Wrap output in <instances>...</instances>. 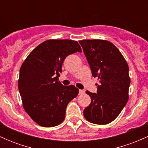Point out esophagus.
Here are the masks:
<instances>
[{"mask_svg":"<svg viewBox=\"0 0 148 148\" xmlns=\"http://www.w3.org/2000/svg\"><path fill=\"white\" fill-rule=\"evenodd\" d=\"M84 92H85V91L84 90H79V95L84 94Z\"/></svg>","mask_w":148,"mask_h":148,"instance_id":"obj_1","label":"esophagus"}]
</instances>
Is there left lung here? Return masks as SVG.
<instances>
[{
  "label": "left lung",
  "instance_id": "obj_1",
  "mask_svg": "<svg viewBox=\"0 0 148 148\" xmlns=\"http://www.w3.org/2000/svg\"><path fill=\"white\" fill-rule=\"evenodd\" d=\"M90 67L92 75L98 77L97 93L87 90L91 103L84 111L88 121L106 125L115 120L129 99V67L120 51L111 42L102 40L79 41Z\"/></svg>",
  "mask_w": 148,
  "mask_h": 148
}]
</instances>
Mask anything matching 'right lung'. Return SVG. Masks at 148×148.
<instances>
[{
	"mask_svg": "<svg viewBox=\"0 0 148 148\" xmlns=\"http://www.w3.org/2000/svg\"><path fill=\"white\" fill-rule=\"evenodd\" d=\"M81 52L76 41L49 40L26 58L19 72L18 88L23 108L34 121L45 127L60 125L67 104L79 94L74 86H65L58 77L66 57Z\"/></svg>",
	"mask_w": 148,
	"mask_h": 148,
	"instance_id": "1",
	"label": "right lung"
}]
</instances>
